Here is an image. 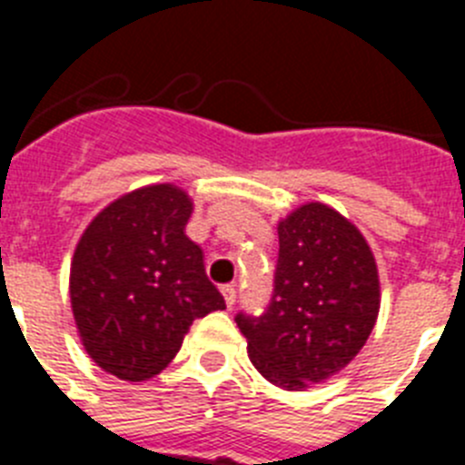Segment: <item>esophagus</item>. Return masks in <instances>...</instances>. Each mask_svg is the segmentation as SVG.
<instances>
[{"label": "esophagus", "mask_w": 465, "mask_h": 465, "mask_svg": "<svg viewBox=\"0 0 465 465\" xmlns=\"http://www.w3.org/2000/svg\"><path fill=\"white\" fill-rule=\"evenodd\" d=\"M221 293H223L225 305H228V307L235 305V300H237V289H235V283H225V286H221Z\"/></svg>", "instance_id": "esophagus-1"}]
</instances>
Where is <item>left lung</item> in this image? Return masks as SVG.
<instances>
[{
  "label": "left lung",
  "mask_w": 465,
  "mask_h": 465,
  "mask_svg": "<svg viewBox=\"0 0 465 465\" xmlns=\"http://www.w3.org/2000/svg\"><path fill=\"white\" fill-rule=\"evenodd\" d=\"M268 310L235 316L256 371L298 391L342 371L363 349L380 312L375 256L356 225L310 203L279 221Z\"/></svg>",
  "instance_id": "1"
}]
</instances>
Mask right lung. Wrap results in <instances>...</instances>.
Returning a JSON list of instances; mask_svg holds the SVG:
<instances>
[{"mask_svg": "<svg viewBox=\"0 0 465 465\" xmlns=\"http://www.w3.org/2000/svg\"><path fill=\"white\" fill-rule=\"evenodd\" d=\"M193 203L172 183L102 209L81 235L69 295L81 342L102 371L143 381L167 368L195 319L225 310L186 237Z\"/></svg>", "mask_w": 465, "mask_h": 465, "instance_id": "right-lung-1", "label": "right lung"}]
</instances>
